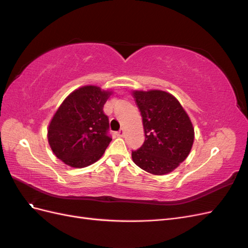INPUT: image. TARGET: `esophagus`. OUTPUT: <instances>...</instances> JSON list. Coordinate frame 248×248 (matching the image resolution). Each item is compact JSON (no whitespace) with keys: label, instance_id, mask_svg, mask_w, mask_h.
Segmentation results:
<instances>
[{"label":"esophagus","instance_id":"34e87169","mask_svg":"<svg viewBox=\"0 0 248 248\" xmlns=\"http://www.w3.org/2000/svg\"><path fill=\"white\" fill-rule=\"evenodd\" d=\"M116 134H117V137H120V138L123 137L124 136V129H120L119 131L116 132Z\"/></svg>","mask_w":248,"mask_h":248}]
</instances>
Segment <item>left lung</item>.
I'll list each match as a JSON object with an SVG mask.
<instances>
[{
    "label": "left lung",
    "instance_id": "obj_1",
    "mask_svg": "<svg viewBox=\"0 0 248 248\" xmlns=\"http://www.w3.org/2000/svg\"><path fill=\"white\" fill-rule=\"evenodd\" d=\"M142 118L145 141L132 151V160L150 174L166 175L188 156L194 130L188 115L170 93L133 91Z\"/></svg>",
    "mask_w": 248,
    "mask_h": 248
}]
</instances>
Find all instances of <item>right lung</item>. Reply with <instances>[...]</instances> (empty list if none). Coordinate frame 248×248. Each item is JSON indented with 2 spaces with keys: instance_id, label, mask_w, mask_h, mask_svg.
<instances>
[{
  "instance_id": "add662e5",
  "label": "right lung",
  "mask_w": 248,
  "mask_h": 248,
  "mask_svg": "<svg viewBox=\"0 0 248 248\" xmlns=\"http://www.w3.org/2000/svg\"><path fill=\"white\" fill-rule=\"evenodd\" d=\"M111 92L85 86L73 91L52 117L47 139L52 152L67 166L85 168L109 145L108 118L103 106Z\"/></svg>"
}]
</instances>
